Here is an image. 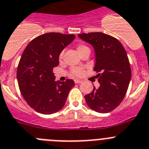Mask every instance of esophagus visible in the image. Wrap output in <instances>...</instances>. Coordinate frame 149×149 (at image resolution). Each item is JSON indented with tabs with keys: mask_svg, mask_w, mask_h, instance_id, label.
Returning <instances> with one entry per match:
<instances>
[{
	"mask_svg": "<svg viewBox=\"0 0 149 149\" xmlns=\"http://www.w3.org/2000/svg\"><path fill=\"white\" fill-rule=\"evenodd\" d=\"M74 81L76 84H79V83L82 82V81H81V80H78V79H75Z\"/></svg>",
	"mask_w": 149,
	"mask_h": 149,
	"instance_id": "34e87169",
	"label": "esophagus"
}]
</instances>
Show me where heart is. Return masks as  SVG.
<instances>
[{"label": "heart", "mask_w": 149, "mask_h": 149, "mask_svg": "<svg viewBox=\"0 0 149 149\" xmlns=\"http://www.w3.org/2000/svg\"><path fill=\"white\" fill-rule=\"evenodd\" d=\"M76 49H77V51L79 52V53L80 54L81 52L84 51V49H88V48L86 46H84V45H79L77 46V47H76ZM63 54H64L63 52H61V53H60L59 55L60 59L62 58ZM84 70L82 68H77V67H76V68H73L71 69L72 75H73V76H75V77H79V76H81L83 74H84Z\"/></svg>", "instance_id": "obj_1"}]
</instances>
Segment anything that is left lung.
<instances>
[{
  "label": "left lung",
  "mask_w": 149,
  "mask_h": 149,
  "mask_svg": "<svg viewBox=\"0 0 149 149\" xmlns=\"http://www.w3.org/2000/svg\"><path fill=\"white\" fill-rule=\"evenodd\" d=\"M81 39L95 50L94 71L98 73L100 88L85 95L88 106L96 112H111L122 102L128 90L131 70L126 51L114 37L102 33H81Z\"/></svg>",
  "instance_id": "left-lung-1"
}]
</instances>
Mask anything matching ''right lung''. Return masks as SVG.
<instances>
[{
    "instance_id": "obj_1",
    "label": "right lung",
    "mask_w": 149,
    "mask_h": 149,
    "mask_svg": "<svg viewBox=\"0 0 149 149\" xmlns=\"http://www.w3.org/2000/svg\"><path fill=\"white\" fill-rule=\"evenodd\" d=\"M75 38L72 34L45 33L32 40L23 52L17 70L18 86L27 104L38 113L60 111L75 85L72 79L55 81L53 73L60 53Z\"/></svg>"
}]
</instances>
